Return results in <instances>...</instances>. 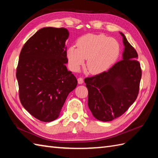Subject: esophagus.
I'll use <instances>...</instances> for the list:
<instances>
[{"mask_svg":"<svg viewBox=\"0 0 158 158\" xmlns=\"http://www.w3.org/2000/svg\"><path fill=\"white\" fill-rule=\"evenodd\" d=\"M77 81H78V83L79 84H82L83 83V79L82 77H79L78 79H77Z\"/></svg>","mask_w":158,"mask_h":158,"instance_id":"34e87169","label":"esophagus"}]
</instances>
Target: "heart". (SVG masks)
I'll return each mask as SVG.
<instances>
[{"instance_id":"obj_1","label":"heart","mask_w":158,"mask_h":158,"mask_svg":"<svg viewBox=\"0 0 158 158\" xmlns=\"http://www.w3.org/2000/svg\"><path fill=\"white\" fill-rule=\"evenodd\" d=\"M77 48L67 50V58L71 69L78 70L87 60L85 67L90 73L98 74L108 69L116 61L119 45L115 39L103 35H88L77 42Z\"/></svg>"}]
</instances>
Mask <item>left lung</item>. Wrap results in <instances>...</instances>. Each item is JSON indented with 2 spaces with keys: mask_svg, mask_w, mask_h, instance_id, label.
Here are the masks:
<instances>
[{
  "mask_svg": "<svg viewBox=\"0 0 158 158\" xmlns=\"http://www.w3.org/2000/svg\"><path fill=\"white\" fill-rule=\"evenodd\" d=\"M123 36V59L108 71L84 79L88 90V106L94 117L109 122L125 113L139 94L142 70L138 53Z\"/></svg>",
  "mask_w": 158,
  "mask_h": 158,
  "instance_id": "8db88e82",
  "label": "left lung"
}]
</instances>
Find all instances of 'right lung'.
I'll use <instances>...</instances> for the list:
<instances>
[{
  "instance_id": "obj_1",
  "label": "right lung",
  "mask_w": 158,
  "mask_h": 158,
  "mask_svg": "<svg viewBox=\"0 0 158 158\" xmlns=\"http://www.w3.org/2000/svg\"><path fill=\"white\" fill-rule=\"evenodd\" d=\"M69 35L64 28H43L20 52L16 70L20 102L41 122L58 118L69 94L77 85L76 77L65 65Z\"/></svg>"
}]
</instances>
